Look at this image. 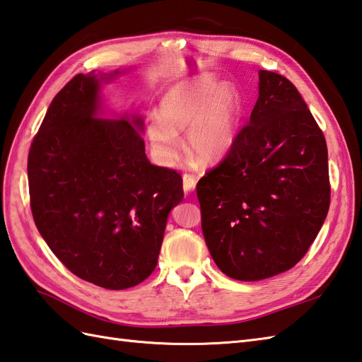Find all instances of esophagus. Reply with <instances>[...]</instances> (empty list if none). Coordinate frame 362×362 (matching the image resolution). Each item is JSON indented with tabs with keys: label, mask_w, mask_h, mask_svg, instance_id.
Masks as SVG:
<instances>
[{
	"label": "esophagus",
	"mask_w": 362,
	"mask_h": 362,
	"mask_svg": "<svg viewBox=\"0 0 362 362\" xmlns=\"http://www.w3.org/2000/svg\"><path fill=\"white\" fill-rule=\"evenodd\" d=\"M195 184H197V180H195L194 175H187L186 173V175L182 176V187H184V192H186V194H190V192H194Z\"/></svg>",
	"instance_id": "esophagus-1"
}]
</instances>
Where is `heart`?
Here are the masks:
<instances>
[{
    "instance_id": "1",
    "label": "heart",
    "mask_w": 362,
    "mask_h": 362,
    "mask_svg": "<svg viewBox=\"0 0 362 362\" xmlns=\"http://www.w3.org/2000/svg\"><path fill=\"white\" fill-rule=\"evenodd\" d=\"M159 116L147 122V138L156 158L172 164L180 153L176 133H186L189 153L212 164L234 147L242 117V98L230 83L202 76L170 88L159 100Z\"/></svg>"
}]
</instances>
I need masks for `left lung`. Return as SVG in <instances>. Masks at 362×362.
Segmentation results:
<instances>
[{"label":"left lung","instance_id":"left-lung-1","mask_svg":"<svg viewBox=\"0 0 362 362\" xmlns=\"http://www.w3.org/2000/svg\"><path fill=\"white\" fill-rule=\"evenodd\" d=\"M259 98L223 163L197 184L209 252L228 277L291 269L330 206L325 138L290 80L259 71Z\"/></svg>","mask_w":362,"mask_h":362}]
</instances>
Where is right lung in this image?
Returning <instances> with one entry per match:
<instances>
[{"mask_svg": "<svg viewBox=\"0 0 362 362\" xmlns=\"http://www.w3.org/2000/svg\"><path fill=\"white\" fill-rule=\"evenodd\" d=\"M120 71L77 74L51 102L28 158L37 229L77 277L127 290L156 268L182 180L150 164L139 113L103 117L102 85Z\"/></svg>", "mask_w": 362, "mask_h": 362, "instance_id": "add662e5", "label": "right lung"}]
</instances>
